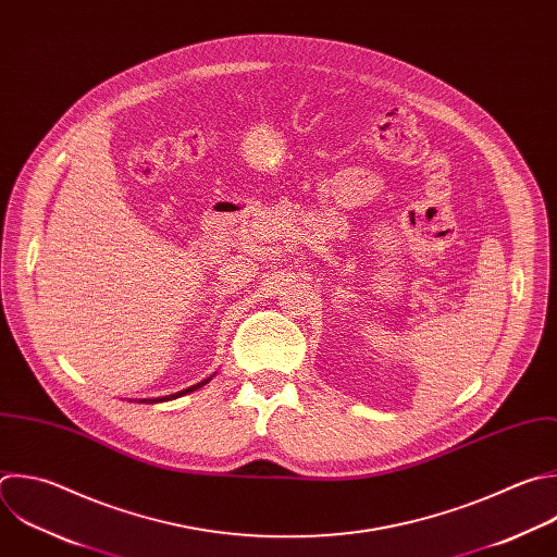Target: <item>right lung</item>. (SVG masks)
<instances>
[{
	"instance_id": "obj_1",
	"label": "right lung",
	"mask_w": 557,
	"mask_h": 557,
	"mask_svg": "<svg viewBox=\"0 0 557 557\" xmlns=\"http://www.w3.org/2000/svg\"><path fill=\"white\" fill-rule=\"evenodd\" d=\"M212 379H208V381H203V383H197V385H193V387H188V389H183V392H176V394H172V396H163V398H154V400H141V403H165V400H174V398H181V396H185V394H190V392H197L199 387H203L206 383H210Z\"/></svg>"
}]
</instances>
